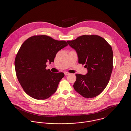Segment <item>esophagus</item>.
I'll list each match as a JSON object with an SVG mask.
<instances>
[{
    "instance_id": "esophagus-1",
    "label": "esophagus",
    "mask_w": 131,
    "mask_h": 131,
    "mask_svg": "<svg viewBox=\"0 0 131 131\" xmlns=\"http://www.w3.org/2000/svg\"><path fill=\"white\" fill-rule=\"evenodd\" d=\"M64 75H70V73H68V72H65Z\"/></svg>"
}]
</instances>
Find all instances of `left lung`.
Returning <instances> with one entry per match:
<instances>
[{"instance_id": "left-lung-1", "label": "left lung", "mask_w": 131, "mask_h": 131, "mask_svg": "<svg viewBox=\"0 0 131 131\" xmlns=\"http://www.w3.org/2000/svg\"><path fill=\"white\" fill-rule=\"evenodd\" d=\"M68 44L76 51L79 63L85 64V75L75 74L73 85L76 92L85 98H93L107 86L112 73L113 52L111 46L98 35H83Z\"/></svg>"}]
</instances>
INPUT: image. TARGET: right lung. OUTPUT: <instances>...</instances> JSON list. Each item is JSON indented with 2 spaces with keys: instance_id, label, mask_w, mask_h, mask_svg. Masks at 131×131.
<instances>
[{
  "instance_id": "1",
  "label": "right lung",
  "mask_w": 131,
  "mask_h": 131,
  "mask_svg": "<svg viewBox=\"0 0 131 131\" xmlns=\"http://www.w3.org/2000/svg\"><path fill=\"white\" fill-rule=\"evenodd\" d=\"M68 46L46 35L34 36L20 46L15 60L16 75L25 92L31 97L44 100L56 92L64 74L46 70V63L54 62L56 53Z\"/></svg>"
}]
</instances>
